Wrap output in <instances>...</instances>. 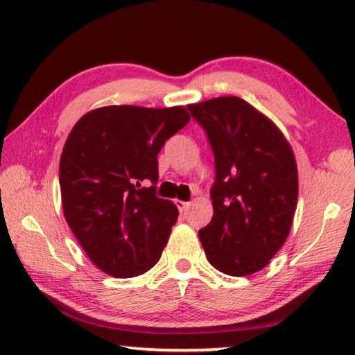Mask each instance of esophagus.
Returning <instances> with one entry per match:
<instances>
[{"instance_id":"1","label":"esophagus","mask_w":355,"mask_h":355,"mask_svg":"<svg viewBox=\"0 0 355 355\" xmlns=\"http://www.w3.org/2000/svg\"><path fill=\"white\" fill-rule=\"evenodd\" d=\"M177 207L180 211H184L188 207H189V202H187V200H177Z\"/></svg>"}]
</instances>
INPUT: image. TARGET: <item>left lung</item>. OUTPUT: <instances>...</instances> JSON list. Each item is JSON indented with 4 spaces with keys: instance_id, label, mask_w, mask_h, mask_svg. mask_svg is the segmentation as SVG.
I'll list each match as a JSON object with an SVG mask.
<instances>
[{
    "instance_id": "1",
    "label": "left lung",
    "mask_w": 355,
    "mask_h": 355,
    "mask_svg": "<svg viewBox=\"0 0 355 355\" xmlns=\"http://www.w3.org/2000/svg\"><path fill=\"white\" fill-rule=\"evenodd\" d=\"M215 157L214 216L199 231L209 263L228 276L268 266L288 237L298 200L292 146L279 127L239 97L188 105Z\"/></svg>"
}]
</instances>
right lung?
<instances>
[{
  "mask_svg": "<svg viewBox=\"0 0 355 355\" xmlns=\"http://www.w3.org/2000/svg\"><path fill=\"white\" fill-rule=\"evenodd\" d=\"M189 123L183 107L111 105L89 111L63 146V215L91 261L113 277H135L159 261L178 209L156 196L157 155Z\"/></svg>",
  "mask_w": 355,
  "mask_h": 355,
  "instance_id": "right-lung-1",
  "label": "right lung"
}]
</instances>
